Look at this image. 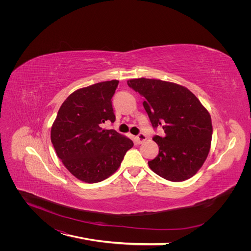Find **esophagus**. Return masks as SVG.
I'll use <instances>...</instances> for the list:
<instances>
[{
	"label": "esophagus",
	"instance_id": "obj_1",
	"mask_svg": "<svg viewBox=\"0 0 251 251\" xmlns=\"http://www.w3.org/2000/svg\"><path fill=\"white\" fill-rule=\"evenodd\" d=\"M144 140H147V136H146V134L139 133V134L136 136V142H137L138 144L142 143Z\"/></svg>",
	"mask_w": 251,
	"mask_h": 251
}]
</instances>
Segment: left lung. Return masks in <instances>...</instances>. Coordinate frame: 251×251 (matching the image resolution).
Wrapping results in <instances>:
<instances>
[{
	"instance_id": "1",
	"label": "left lung",
	"mask_w": 251,
	"mask_h": 251,
	"mask_svg": "<svg viewBox=\"0 0 251 251\" xmlns=\"http://www.w3.org/2000/svg\"><path fill=\"white\" fill-rule=\"evenodd\" d=\"M127 84L144 98L143 107L152 127L162 126L165 131L163 136L152 138L160 151L149 162L150 168L173 182L194 176L206 160L212 142L207 110L189 89L173 82L137 78Z\"/></svg>"
}]
</instances>
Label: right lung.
<instances>
[{"label":"right lung","instance_id":"1","mask_svg":"<svg viewBox=\"0 0 251 251\" xmlns=\"http://www.w3.org/2000/svg\"><path fill=\"white\" fill-rule=\"evenodd\" d=\"M118 80L103 81L77 89L65 100L50 130V140L59 159L77 179L97 183L113 175L133 147L126 136L102 129L115 122L112 98Z\"/></svg>","mask_w":251,"mask_h":251}]
</instances>
